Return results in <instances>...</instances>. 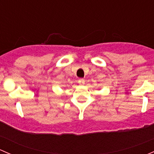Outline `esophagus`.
<instances>
[{"label": "esophagus", "mask_w": 154, "mask_h": 154, "mask_svg": "<svg viewBox=\"0 0 154 154\" xmlns=\"http://www.w3.org/2000/svg\"><path fill=\"white\" fill-rule=\"evenodd\" d=\"M85 79H80L79 80V84L80 85H85Z\"/></svg>", "instance_id": "34e87169"}]
</instances>
